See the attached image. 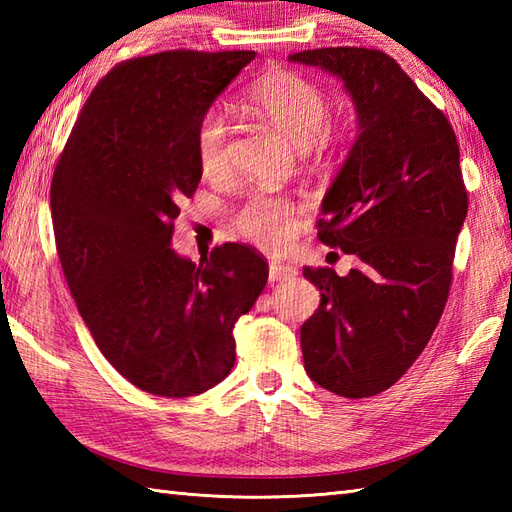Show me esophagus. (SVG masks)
Returning <instances> with one entry per match:
<instances>
[{
    "mask_svg": "<svg viewBox=\"0 0 512 512\" xmlns=\"http://www.w3.org/2000/svg\"><path fill=\"white\" fill-rule=\"evenodd\" d=\"M292 275H297V268L295 266H288V264H279V262H270L268 264V279L273 281H286Z\"/></svg>",
    "mask_w": 512,
    "mask_h": 512,
    "instance_id": "34e87169",
    "label": "esophagus"
}]
</instances>
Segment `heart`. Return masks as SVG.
I'll list each match as a JSON object with an SVG mask.
<instances>
[{
  "label": "heart",
  "instance_id": "heart-1",
  "mask_svg": "<svg viewBox=\"0 0 512 512\" xmlns=\"http://www.w3.org/2000/svg\"><path fill=\"white\" fill-rule=\"evenodd\" d=\"M255 116L284 134L299 149L323 151L330 140V101L317 83L297 72L264 76L248 94ZM195 156L204 176H220L228 162V125L222 112L209 110L195 125ZM295 204L277 195L255 193L235 213V228L248 242L281 248L295 228Z\"/></svg>",
  "mask_w": 512,
  "mask_h": 512
}]
</instances>
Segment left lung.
Masks as SVG:
<instances>
[{"label": "left lung", "instance_id": "left-lung-1", "mask_svg": "<svg viewBox=\"0 0 512 512\" xmlns=\"http://www.w3.org/2000/svg\"><path fill=\"white\" fill-rule=\"evenodd\" d=\"M290 61L339 76L358 118L317 235L361 264L345 277L303 268L321 290L317 312L301 325L303 367L336 396H376L422 354L447 306L469 209L458 138L385 52L319 48Z\"/></svg>", "mask_w": 512, "mask_h": 512}]
</instances>
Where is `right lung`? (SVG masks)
Instances as JSON below:
<instances>
[{
  "label": "right lung",
  "mask_w": 512,
  "mask_h": 512,
  "mask_svg": "<svg viewBox=\"0 0 512 512\" xmlns=\"http://www.w3.org/2000/svg\"><path fill=\"white\" fill-rule=\"evenodd\" d=\"M253 50H167L114 65L85 101L50 187L61 268L101 354L154 396H195L235 363L233 328L268 281L226 242L195 266L171 248L198 189L195 125Z\"/></svg>",
  "instance_id": "add662e5"
}]
</instances>
